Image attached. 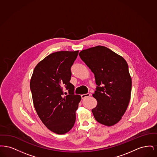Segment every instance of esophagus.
<instances>
[{
    "label": "esophagus",
    "instance_id": "obj_1",
    "mask_svg": "<svg viewBox=\"0 0 157 157\" xmlns=\"http://www.w3.org/2000/svg\"><path fill=\"white\" fill-rule=\"evenodd\" d=\"M90 95H91L90 94L88 93V94H82V95H81V97H82V99H84L85 98L89 97Z\"/></svg>",
    "mask_w": 157,
    "mask_h": 157
}]
</instances>
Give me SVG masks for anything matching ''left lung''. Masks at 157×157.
Instances as JSON below:
<instances>
[{
    "instance_id": "1",
    "label": "left lung",
    "mask_w": 157,
    "mask_h": 157,
    "mask_svg": "<svg viewBox=\"0 0 157 157\" xmlns=\"http://www.w3.org/2000/svg\"><path fill=\"white\" fill-rule=\"evenodd\" d=\"M79 55L95 75L98 85L93 94L97 105L92 109L95 120L108 127L116 124L131 98L132 80L126 60L102 46L83 50Z\"/></svg>"
}]
</instances>
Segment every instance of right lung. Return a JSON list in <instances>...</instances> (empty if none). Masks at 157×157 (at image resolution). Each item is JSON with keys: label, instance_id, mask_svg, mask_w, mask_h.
Returning a JSON list of instances; mask_svg holds the SVG:
<instances>
[{"label": "right lung", "instance_id": "1", "mask_svg": "<svg viewBox=\"0 0 157 157\" xmlns=\"http://www.w3.org/2000/svg\"><path fill=\"white\" fill-rule=\"evenodd\" d=\"M78 52L59 51L49 55L37 63L30 79L37 114L45 126L57 134H66L74 127L81 99L80 95L74 94V86L69 82L71 67ZM64 87L69 93L65 96Z\"/></svg>", "mask_w": 157, "mask_h": 157}]
</instances>
